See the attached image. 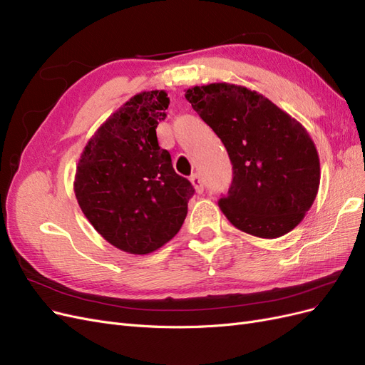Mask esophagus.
Masks as SVG:
<instances>
[{"mask_svg":"<svg viewBox=\"0 0 365 365\" xmlns=\"http://www.w3.org/2000/svg\"><path fill=\"white\" fill-rule=\"evenodd\" d=\"M190 182L193 184L196 193H202L204 192V182H202V178H201L200 175H197V173L192 175L190 176Z\"/></svg>","mask_w":365,"mask_h":365,"instance_id":"obj_1","label":"esophagus"}]
</instances>
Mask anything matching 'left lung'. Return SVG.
<instances>
[{
  "instance_id": "8db88e82",
  "label": "left lung",
  "mask_w": 365,
  "mask_h": 365,
  "mask_svg": "<svg viewBox=\"0 0 365 365\" xmlns=\"http://www.w3.org/2000/svg\"><path fill=\"white\" fill-rule=\"evenodd\" d=\"M185 98L224 143L233 181L219 208L262 239L289 233L312 207L319 158L302 123L269 98L233 83L192 86Z\"/></svg>"
}]
</instances>
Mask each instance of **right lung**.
<instances>
[{"mask_svg":"<svg viewBox=\"0 0 365 365\" xmlns=\"http://www.w3.org/2000/svg\"><path fill=\"white\" fill-rule=\"evenodd\" d=\"M170 101L165 91L130 97L86 143L74 193L83 215L109 244L149 254L178 233L195 189L173 170L157 126Z\"/></svg>","mask_w":365,"mask_h":365,"instance_id":"right-lung-1","label":"right lung"}]
</instances>
